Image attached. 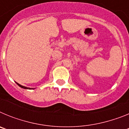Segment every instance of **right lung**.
Here are the masks:
<instances>
[{
	"instance_id": "add662e5",
	"label": "right lung",
	"mask_w": 129,
	"mask_h": 129,
	"mask_svg": "<svg viewBox=\"0 0 129 129\" xmlns=\"http://www.w3.org/2000/svg\"><path fill=\"white\" fill-rule=\"evenodd\" d=\"M17 85H19L20 87L22 88H24V89H34V88H28V87H26V86H24L20 85V84H19V83H17Z\"/></svg>"
}]
</instances>
